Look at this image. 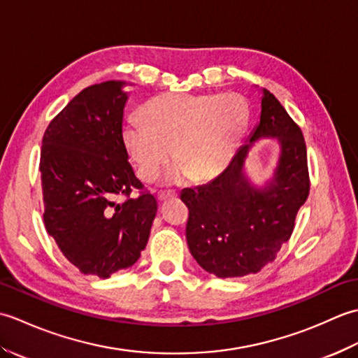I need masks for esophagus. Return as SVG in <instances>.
I'll return each mask as SVG.
<instances>
[{
  "instance_id": "obj_1",
  "label": "esophagus",
  "mask_w": 358,
  "mask_h": 358,
  "mask_svg": "<svg viewBox=\"0 0 358 358\" xmlns=\"http://www.w3.org/2000/svg\"><path fill=\"white\" fill-rule=\"evenodd\" d=\"M173 196H177V194L175 192H158L157 199H158V201H166L169 199H173Z\"/></svg>"
}]
</instances>
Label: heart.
Here are the masks:
<instances>
[{"mask_svg": "<svg viewBox=\"0 0 358 358\" xmlns=\"http://www.w3.org/2000/svg\"><path fill=\"white\" fill-rule=\"evenodd\" d=\"M249 121V106L238 94H167L144 106L143 118L129 115L123 141L140 177L157 178L169 162L166 180L177 183L218 177L231 164Z\"/></svg>", "mask_w": 358, "mask_h": 358, "instance_id": "1", "label": "heart"}]
</instances>
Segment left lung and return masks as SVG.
Masks as SVG:
<instances>
[{"mask_svg": "<svg viewBox=\"0 0 358 358\" xmlns=\"http://www.w3.org/2000/svg\"><path fill=\"white\" fill-rule=\"evenodd\" d=\"M260 120L231 164L208 185L183 189L189 208L186 240L204 271L220 278L255 273L291 238L295 217L309 194L306 144L300 127L269 90L262 89ZM260 139H277L278 166L255 185L244 171Z\"/></svg>", "mask_w": 358, "mask_h": 358, "instance_id": "obj_1", "label": "left lung"}]
</instances>
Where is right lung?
Instances as JSON below:
<instances>
[{"instance_id":"right-lung-1","label":"right lung","mask_w":358,"mask_h":358,"mask_svg":"<svg viewBox=\"0 0 358 358\" xmlns=\"http://www.w3.org/2000/svg\"><path fill=\"white\" fill-rule=\"evenodd\" d=\"M126 86L112 80L81 90L43 136L45 231L81 273L100 278L136 263L157 214L150 194L117 201L143 187L123 141Z\"/></svg>"}]
</instances>
